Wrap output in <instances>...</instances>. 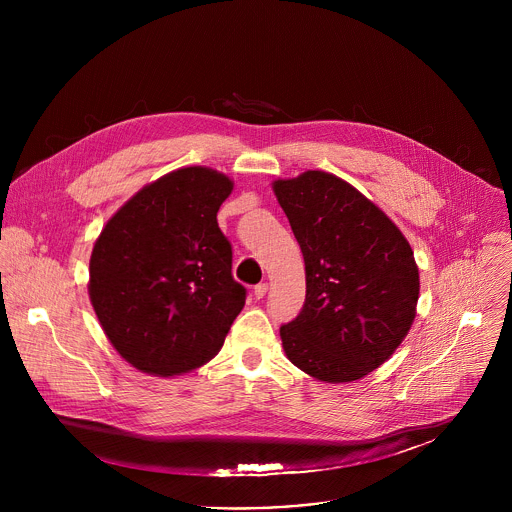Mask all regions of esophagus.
Returning a JSON list of instances; mask_svg holds the SVG:
<instances>
[{
	"mask_svg": "<svg viewBox=\"0 0 512 512\" xmlns=\"http://www.w3.org/2000/svg\"><path fill=\"white\" fill-rule=\"evenodd\" d=\"M267 289H269V285H267V283H259V285H255V289H253V296H255V300H263V298H265V294H267Z\"/></svg>",
	"mask_w": 512,
	"mask_h": 512,
	"instance_id": "34e87169",
	"label": "esophagus"
}]
</instances>
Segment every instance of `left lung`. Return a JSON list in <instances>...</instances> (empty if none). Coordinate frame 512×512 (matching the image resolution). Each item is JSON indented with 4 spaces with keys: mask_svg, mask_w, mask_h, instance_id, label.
Returning <instances> with one entry per match:
<instances>
[{
    "mask_svg": "<svg viewBox=\"0 0 512 512\" xmlns=\"http://www.w3.org/2000/svg\"><path fill=\"white\" fill-rule=\"evenodd\" d=\"M306 263V302L279 328L289 362L352 383L399 348L417 314L419 269L391 218L346 180L308 170L271 184Z\"/></svg>",
    "mask_w": 512,
    "mask_h": 512,
    "instance_id": "left-lung-1",
    "label": "left lung"
}]
</instances>
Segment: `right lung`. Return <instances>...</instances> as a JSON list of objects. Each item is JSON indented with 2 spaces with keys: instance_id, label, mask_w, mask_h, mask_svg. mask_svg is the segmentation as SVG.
<instances>
[{
  "instance_id": "1",
  "label": "right lung",
  "mask_w": 512,
  "mask_h": 512,
  "mask_svg": "<svg viewBox=\"0 0 512 512\" xmlns=\"http://www.w3.org/2000/svg\"><path fill=\"white\" fill-rule=\"evenodd\" d=\"M235 182L186 166L137 190L103 227L89 261L99 324L133 369L176 377L223 348L245 306L216 212Z\"/></svg>"
}]
</instances>
